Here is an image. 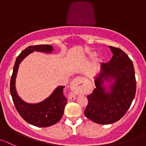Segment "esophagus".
Segmentation results:
<instances>
[{
    "label": "esophagus",
    "instance_id": "esophagus-1",
    "mask_svg": "<svg viewBox=\"0 0 146 146\" xmlns=\"http://www.w3.org/2000/svg\"><path fill=\"white\" fill-rule=\"evenodd\" d=\"M85 81V78L82 77H77L70 84V88L72 90V95L69 96V99L70 100H75L76 99V96L79 94L80 92L78 89V87L81 83H84Z\"/></svg>",
    "mask_w": 146,
    "mask_h": 146
}]
</instances>
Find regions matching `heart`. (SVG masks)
Masks as SVG:
<instances>
[{"label":"heart","mask_w":146,"mask_h":146,"mask_svg":"<svg viewBox=\"0 0 146 146\" xmlns=\"http://www.w3.org/2000/svg\"><path fill=\"white\" fill-rule=\"evenodd\" d=\"M96 56H97V52H92L89 54V58H91V59H94V58H96ZM104 60V55H101L100 58H99V61H103Z\"/></svg>","instance_id":"obj_1"}]
</instances>
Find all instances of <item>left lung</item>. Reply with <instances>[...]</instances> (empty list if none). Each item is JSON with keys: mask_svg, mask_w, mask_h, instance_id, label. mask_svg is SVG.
<instances>
[{"mask_svg": "<svg viewBox=\"0 0 146 146\" xmlns=\"http://www.w3.org/2000/svg\"><path fill=\"white\" fill-rule=\"evenodd\" d=\"M113 54L107 63L102 62L94 77L96 88L87 96L84 114L98 124L117 122L130 108L135 96L136 81L133 62L122 50L109 46Z\"/></svg>", "mask_w": 146, "mask_h": 146, "instance_id": "1", "label": "left lung"}]
</instances>
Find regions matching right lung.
I'll use <instances>...</instances> for the list:
<instances>
[{"label":"right lung","mask_w":146,"mask_h":146,"mask_svg":"<svg viewBox=\"0 0 146 146\" xmlns=\"http://www.w3.org/2000/svg\"><path fill=\"white\" fill-rule=\"evenodd\" d=\"M54 50L52 46L49 44H40L27 47L16 58L11 79L10 92L16 110L26 122L40 127L54 125L63 115L64 109L68 102V99L63 94L65 86H59L47 99L38 103L31 104L23 100L18 94L16 88V78L20 63L29 54L34 52L50 54L52 53Z\"/></svg>","instance_id":"1"}]
</instances>
